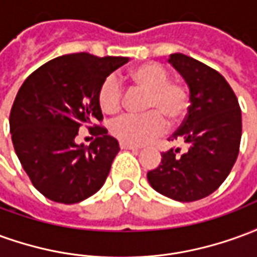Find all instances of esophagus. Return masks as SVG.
<instances>
[{
    "instance_id": "obj_1",
    "label": "esophagus",
    "mask_w": 257,
    "mask_h": 257,
    "mask_svg": "<svg viewBox=\"0 0 257 257\" xmlns=\"http://www.w3.org/2000/svg\"><path fill=\"white\" fill-rule=\"evenodd\" d=\"M119 147L122 149V150H132V151H138L139 150V147H136V146H131V145H126V143H119Z\"/></svg>"
}]
</instances>
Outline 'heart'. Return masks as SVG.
I'll return each instance as SVG.
<instances>
[{
	"label": "heart",
	"mask_w": 257,
	"mask_h": 257,
	"mask_svg": "<svg viewBox=\"0 0 257 257\" xmlns=\"http://www.w3.org/2000/svg\"><path fill=\"white\" fill-rule=\"evenodd\" d=\"M128 79L135 88L147 92L142 115H123L110 126L111 135L131 146L143 145L164 132L168 125L180 122L190 107V93L180 82L169 81V73L156 62L143 63L132 68ZM122 88L114 77H107L97 90V103L106 114H117L122 107Z\"/></svg>",
	"instance_id": "1"
}]
</instances>
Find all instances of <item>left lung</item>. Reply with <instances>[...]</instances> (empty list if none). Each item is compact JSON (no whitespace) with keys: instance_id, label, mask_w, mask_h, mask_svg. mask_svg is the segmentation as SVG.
I'll return each mask as SVG.
<instances>
[{"instance_id":"1","label":"left lung","mask_w":257,"mask_h":257,"mask_svg":"<svg viewBox=\"0 0 257 257\" xmlns=\"http://www.w3.org/2000/svg\"><path fill=\"white\" fill-rule=\"evenodd\" d=\"M168 62L190 88L189 112L168 140L179 142L147 173L151 187L168 198L191 202L208 197L226 180L237 161L242 134L241 108L224 77L183 53Z\"/></svg>"}]
</instances>
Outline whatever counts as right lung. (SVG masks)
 <instances>
[{
	"instance_id": "right-lung-1",
	"label": "right lung",
	"mask_w": 257,
	"mask_h": 257,
	"mask_svg": "<svg viewBox=\"0 0 257 257\" xmlns=\"http://www.w3.org/2000/svg\"><path fill=\"white\" fill-rule=\"evenodd\" d=\"M128 58L63 55L42 64L20 86L9 115L16 156L42 195L60 204L84 201L106 182L119 151L107 135L97 103L99 86ZM86 126L95 140L77 145L78 129Z\"/></svg>"
}]
</instances>
